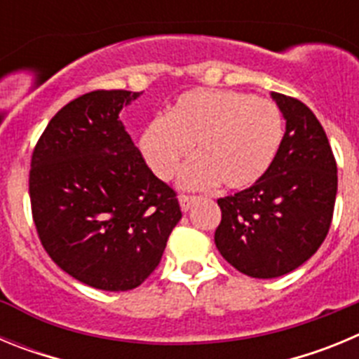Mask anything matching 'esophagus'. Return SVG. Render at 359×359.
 Returning <instances> with one entry per match:
<instances>
[{
	"label": "esophagus",
	"instance_id": "34e87169",
	"mask_svg": "<svg viewBox=\"0 0 359 359\" xmlns=\"http://www.w3.org/2000/svg\"><path fill=\"white\" fill-rule=\"evenodd\" d=\"M177 201H180V207H182V210L187 212L190 207H192V203L198 201V198H196V196L182 194V196H180V198H177Z\"/></svg>",
	"mask_w": 359,
	"mask_h": 359
}]
</instances>
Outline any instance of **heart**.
<instances>
[{
	"label": "heart",
	"instance_id": "obj_1",
	"mask_svg": "<svg viewBox=\"0 0 359 359\" xmlns=\"http://www.w3.org/2000/svg\"><path fill=\"white\" fill-rule=\"evenodd\" d=\"M284 140V118L268 98L228 90L198 88L182 93L142 131L138 147L149 169L169 180L189 158L180 176L187 189L221 182L228 190L250 189L273 167Z\"/></svg>",
	"mask_w": 359,
	"mask_h": 359
}]
</instances>
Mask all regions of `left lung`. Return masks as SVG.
<instances>
[{"label": "left lung", "mask_w": 359, "mask_h": 359, "mask_svg": "<svg viewBox=\"0 0 359 359\" xmlns=\"http://www.w3.org/2000/svg\"><path fill=\"white\" fill-rule=\"evenodd\" d=\"M286 120L273 167L261 182L217 199L215 246L253 278H275L309 261L327 236L338 176L325 131L297 98L271 91Z\"/></svg>", "instance_id": "obj_1"}]
</instances>
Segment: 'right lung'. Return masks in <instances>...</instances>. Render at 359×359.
<instances>
[{
  "label": "right lung",
  "mask_w": 359,
  "mask_h": 359,
  "mask_svg": "<svg viewBox=\"0 0 359 359\" xmlns=\"http://www.w3.org/2000/svg\"><path fill=\"white\" fill-rule=\"evenodd\" d=\"M142 93L91 91L66 104L32 154L41 244L62 271L104 291L135 290L158 268L182 210L118 115Z\"/></svg>",
  "instance_id": "add662e5"
}]
</instances>
